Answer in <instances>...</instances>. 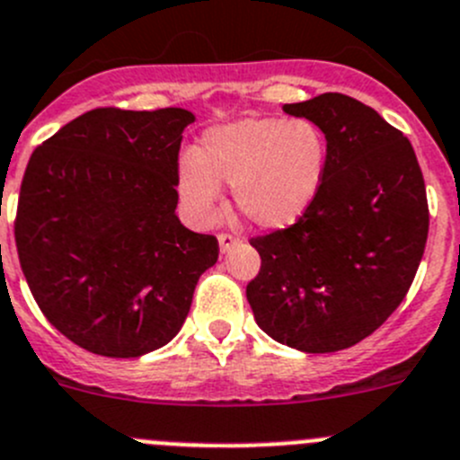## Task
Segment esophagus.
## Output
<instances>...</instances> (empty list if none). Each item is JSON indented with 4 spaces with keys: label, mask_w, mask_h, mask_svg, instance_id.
<instances>
[{
    "label": "esophagus",
    "mask_w": 460,
    "mask_h": 460,
    "mask_svg": "<svg viewBox=\"0 0 460 460\" xmlns=\"http://www.w3.org/2000/svg\"><path fill=\"white\" fill-rule=\"evenodd\" d=\"M217 243H220V252L225 253V252H229L231 247H235V244L240 243V238L234 234H220L217 235Z\"/></svg>",
    "instance_id": "1"
}]
</instances>
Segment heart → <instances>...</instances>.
<instances>
[{"label": "heart", "instance_id": "obj_1", "mask_svg": "<svg viewBox=\"0 0 460 460\" xmlns=\"http://www.w3.org/2000/svg\"><path fill=\"white\" fill-rule=\"evenodd\" d=\"M328 144L307 119L252 117L207 130L195 157L180 162L177 184L186 207L202 222L216 217L220 184L261 229H288L301 220L321 189Z\"/></svg>", "mask_w": 460, "mask_h": 460}]
</instances>
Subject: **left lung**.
<instances>
[{
  "label": "left lung",
  "instance_id": "1",
  "mask_svg": "<svg viewBox=\"0 0 460 460\" xmlns=\"http://www.w3.org/2000/svg\"><path fill=\"white\" fill-rule=\"evenodd\" d=\"M283 110L321 128L328 164L301 220L249 240L261 271L247 301L279 343L334 353L376 332L407 296L429 231L425 180L407 137L346 93Z\"/></svg>",
  "mask_w": 460,
  "mask_h": 460
}]
</instances>
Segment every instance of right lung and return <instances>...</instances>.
Returning a JSON list of instances; mask_svg holds the SVG:
<instances>
[{
  "label": "right lung",
  "instance_id": "right-lung-1",
  "mask_svg": "<svg viewBox=\"0 0 460 460\" xmlns=\"http://www.w3.org/2000/svg\"><path fill=\"white\" fill-rule=\"evenodd\" d=\"M189 110L84 111L31 155L15 244L53 328L102 358H139L180 332L216 235L177 217Z\"/></svg>",
  "mask_w": 460,
  "mask_h": 460
}]
</instances>
